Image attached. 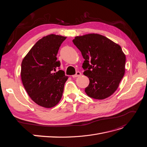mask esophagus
<instances>
[{"label": "esophagus", "instance_id": "obj_1", "mask_svg": "<svg viewBox=\"0 0 147 147\" xmlns=\"http://www.w3.org/2000/svg\"><path fill=\"white\" fill-rule=\"evenodd\" d=\"M80 75H81V72H79V71H77V72H76V74H75L74 75H72V77L73 78H75V77H77L80 76Z\"/></svg>", "mask_w": 147, "mask_h": 147}]
</instances>
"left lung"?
<instances>
[{
  "mask_svg": "<svg viewBox=\"0 0 147 147\" xmlns=\"http://www.w3.org/2000/svg\"><path fill=\"white\" fill-rule=\"evenodd\" d=\"M73 42L84 59L83 74L90 80L86 94L101 100L113 94L125 72L126 56L121 47L97 34L76 37Z\"/></svg>",
  "mask_w": 147,
  "mask_h": 147,
  "instance_id": "obj_1",
  "label": "left lung"
}]
</instances>
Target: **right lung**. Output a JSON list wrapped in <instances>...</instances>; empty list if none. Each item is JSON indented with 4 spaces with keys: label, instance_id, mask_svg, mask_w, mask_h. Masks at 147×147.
<instances>
[{
    "label": "right lung",
    "instance_id": "obj_1",
    "mask_svg": "<svg viewBox=\"0 0 147 147\" xmlns=\"http://www.w3.org/2000/svg\"><path fill=\"white\" fill-rule=\"evenodd\" d=\"M65 38L54 34L43 37L22 61L21 77L25 90L34 102L43 107L51 108L58 103L68 78L60 70L61 63L56 57Z\"/></svg>",
    "mask_w": 147,
    "mask_h": 147
}]
</instances>
